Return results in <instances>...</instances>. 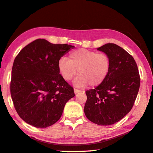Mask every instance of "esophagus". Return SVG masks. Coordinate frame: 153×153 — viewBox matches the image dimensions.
<instances>
[{
	"label": "esophagus",
	"instance_id": "1",
	"mask_svg": "<svg viewBox=\"0 0 153 153\" xmlns=\"http://www.w3.org/2000/svg\"><path fill=\"white\" fill-rule=\"evenodd\" d=\"M74 93H75L76 94H77V93H79V92H81V91H80V90H78V89H76V88H74Z\"/></svg>",
	"mask_w": 153,
	"mask_h": 153
}]
</instances>
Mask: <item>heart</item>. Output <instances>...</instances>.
<instances>
[{
    "mask_svg": "<svg viewBox=\"0 0 153 153\" xmlns=\"http://www.w3.org/2000/svg\"><path fill=\"white\" fill-rule=\"evenodd\" d=\"M58 68L65 81L72 79L78 70L79 74L74 81L76 87H83L88 84L91 87H97L108 76L111 59L105 53L81 48L70 52L68 59L61 58L58 62Z\"/></svg>",
    "mask_w": 153,
    "mask_h": 153,
    "instance_id": "b5f03b06",
    "label": "heart"
}]
</instances>
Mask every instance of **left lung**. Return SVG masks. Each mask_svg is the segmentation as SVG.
<instances>
[{"label":"left lung","mask_w":153,"mask_h":153,"mask_svg":"<svg viewBox=\"0 0 153 153\" xmlns=\"http://www.w3.org/2000/svg\"><path fill=\"white\" fill-rule=\"evenodd\" d=\"M97 50L111 59L108 76L94 89L86 91V117L99 125H110L131 111L138 95L140 77L134 58L121 47L107 43Z\"/></svg>","instance_id":"left-lung-1"}]
</instances>
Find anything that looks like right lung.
Masks as SVG:
<instances>
[{
    "instance_id": "1",
    "label": "right lung",
    "mask_w": 153,
    "mask_h": 153,
    "mask_svg": "<svg viewBox=\"0 0 153 153\" xmlns=\"http://www.w3.org/2000/svg\"><path fill=\"white\" fill-rule=\"evenodd\" d=\"M74 46L36 39L15 57L10 83L11 98L19 116L37 128L60 119L74 88L59 74L58 62Z\"/></svg>"
}]
</instances>
